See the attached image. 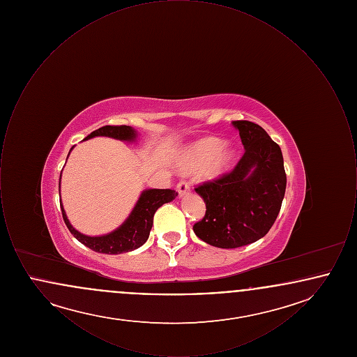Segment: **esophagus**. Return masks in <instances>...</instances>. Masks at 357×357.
I'll return each instance as SVG.
<instances>
[{
	"instance_id": "esophagus-1",
	"label": "esophagus",
	"mask_w": 357,
	"mask_h": 357,
	"mask_svg": "<svg viewBox=\"0 0 357 357\" xmlns=\"http://www.w3.org/2000/svg\"><path fill=\"white\" fill-rule=\"evenodd\" d=\"M176 191H178L179 197H183V195H186L187 192L190 191V185L187 183L186 181H181V182L176 185Z\"/></svg>"
}]
</instances>
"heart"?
I'll list each match as a JSON object with an SVG mask.
<instances>
[{
  "mask_svg": "<svg viewBox=\"0 0 357 357\" xmlns=\"http://www.w3.org/2000/svg\"><path fill=\"white\" fill-rule=\"evenodd\" d=\"M237 150L231 143H223L221 139L207 136L190 144L179 156V167L183 172L201 169L204 179L213 181L227 174L234 166Z\"/></svg>",
  "mask_w": 357,
  "mask_h": 357,
  "instance_id": "heart-1",
  "label": "heart"
}]
</instances>
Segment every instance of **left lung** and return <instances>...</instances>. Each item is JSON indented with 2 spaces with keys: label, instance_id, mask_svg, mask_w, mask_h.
<instances>
[{
  "label": "left lung",
  "instance_id": "1",
  "mask_svg": "<svg viewBox=\"0 0 357 357\" xmlns=\"http://www.w3.org/2000/svg\"><path fill=\"white\" fill-rule=\"evenodd\" d=\"M245 153L234 170L195 188L206 214L194 233L206 243L236 249L265 237L275 221L287 188L280 146L258 124L236 120Z\"/></svg>",
  "mask_w": 357,
  "mask_h": 357
}]
</instances>
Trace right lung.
Instances as JSON below:
<instances>
[{
	"label": "right lung",
	"instance_id": "1",
	"mask_svg": "<svg viewBox=\"0 0 357 357\" xmlns=\"http://www.w3.org/2000/svg\"><path fill=\"white\" fill-rule=\"evenodd\" d=\"M95 136H108V137H114V139L124 140V142H134L137 134H136L135 130L130 126H104L102 128L91 132L85 137V140L95 137ZM60 179H61V175H60ZM59 188H60V182H59ZM59 192H60V190H59ZM176 195H178V192L175 190H170V188L144 190L140 194L135 207L131 211V214L128 215V218L123 222L116 230H114L105 236H99V237H89V236H85L80 231H77L69 223L61 201H60V206H61L63 220L66 222L72 236L76 238L79 242H82L86 248L92 249L96 253L120 255V253H127V252L135 250L149 239L151 227H153L155 211L160 206L169 204L172 199H175Z\"/></svg>",
	"mask_w": 357,
	"mask_h": 357
}]
</instances>
